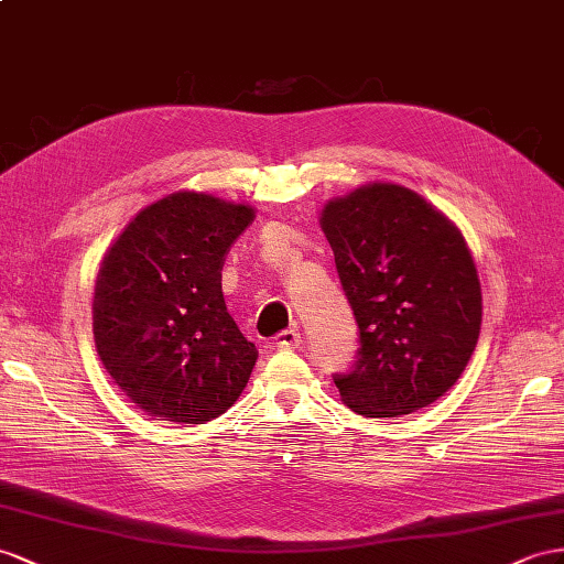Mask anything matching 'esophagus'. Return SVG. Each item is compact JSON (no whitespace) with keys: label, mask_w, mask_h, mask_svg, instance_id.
Wrapping results in <instances>:
<instances>
[{"label":"esophagus","mask_w":564,"mask_h":564,"mask_svg":"<svg viewBox=\"0 0 564 564\" xmlns=\"http://www.w3.org/2000/svg\"><path fill=\"white\" fill-rule=\"evenodd\" d=\"M297 345H300L297 328H285L276 338H273V348H279V350H291V348H297Z\"/></svg>","instance_id":"obj_1"}]
</instances>
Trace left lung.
<instances>
[{
  "label": "left lung",
  "mask_w": 564,
  "mask_h": 564,
  "mask_svg": "<svg viewBox=\"0 0 564 564\" xmlns=\"http://www.w3.org/2000/svg\"><path fill=\"white\" fill-rule=\"evenodd\" d=\"M319 224L359 328L352 371L334 377L343 402L362 416L436 402L481 330V283L459 228L395 183L328 199Z\"/></svg>",
  "instance_id": "8db88e82"
}]
</instances>
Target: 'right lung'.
I'll return each mask as SVG.
<instances>
[{"label":"right lung","mask_w":564,"mask_h":564,"mask_svg":"<svg viewBox=\"0 0 564 564\" xmlns=\"http://www.w3.org/2000/svg\"><path fill=\"white\" fill-rule=\"evenodd\" d=\"M254 221L250 205L181 191L144 207L97 271V355L144 414L205 424L248 386L257 348L221 293L226 252Z\"/></svg>","instance_id":"obj_1"}]
</instances>
